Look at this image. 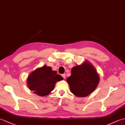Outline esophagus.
I'll use <instances>...</instances> for the list:
<instances>
[{
  "instance_id": "esophagus-1",
  "label": "esophagus",
  "mask_w": 125,
  "mask_h": 125,
  "mask_svg": "<svg viewBox=\"0 0 125 125\" xmlns=\"http://www.w3.org/2000/svg\"><path fill=\"white\" fill-rule=\"evenodd\" d=\"M62 76L63 77V78H64V79H65V77H66V76H65V73H63V74H62Z\"/></svg>"
}]
</instances>
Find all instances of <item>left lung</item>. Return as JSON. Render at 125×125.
<instances>
[{"label":"left lung","instance_id":"obj_1","mask_svg":"<svg viewBox=\"0 0 125 125\" xmlns=\"http://www.w3.org/2000/svg\"><path fill=\"white\" fill-rule=\"evenodd\" d=\"M70 91L77 97H86L94 91L99 77L94 67L88 62L71 69V75L67 79Z\"/></svg>","mask_w":125,"mask_h":125}]
</instances>
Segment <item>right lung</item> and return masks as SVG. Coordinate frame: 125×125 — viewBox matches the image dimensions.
I'll list each match as a JSON object with an SVG mask.
<instances>
[{
    "instance_id": "1",
    "label": "right lung",
    "mask_w": 125,
    "mask_h": 125,
    "mask_svg": "<svg viewBox=\"0 0 125 125\" xmlns=\"http://www.w3.org/2000/svg\"><path fill=\"white\" fill-rule=\"evenodd\" d=\"M62 79V77L57 74L56 71H52L51 67L44 65L28 76L27 84L28 88L35 94L45 96L52 91L57 81Z\"/></svg>"
}]
</instances>
